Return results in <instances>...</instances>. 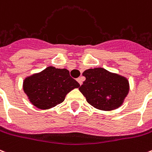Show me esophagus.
I'll list each match as a JSON object with an SVG mask.
<instances>
[{
    "instance_id": "34e87169",
    "label": "esophagus",
    "mask_w": 152,
    "mask_h": 152,
    "mask_svg": "<svg viewBox=\"0 0 152 152\" xmlns=\"http://www.w3.org/2000/svg\"><path fill=\"white\" fill-rule=\"evenodd\" d=\"M77 81H78L79 84H80L81 85V84H83V81H84V79L82 78V77H79V78L77 79Z\"/></svg>"
}]
</instances>
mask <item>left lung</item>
<instances>
[{"instance_id":"1","label":"left lung","mask_w":152,"mask_h":152,"mask_svg":"<svg viewBox=\"0 0 152 152\" xmlns=\"http://www.w3.org/2000/svg\"><path fill=\"white\" fill-rule=\"evenodd\" d=\"M85 81L79 88L89 104L104 111L119 107L129 91L126 78L102 68H90L83 72Z\"/></svg>"}]
</instances>
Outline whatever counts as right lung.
I'll return each instance as SVG.
<instances>
[{"instance_id": "right-lung-1", "label": "right lung", "mask_w": 152, "mask_h": 152, "mask_svg": "<svg viewBox=\"0 0 152 152\" xmlns=\"http://www.w3.org/2000/svg\"><path fill=\"white\" fill-rule=\"evenodd\" d=\"M79 87L80 84L70 76L68 70L52 66L26 78L23 84L30 102L40 109L60 104L69 91Z\"/></svg>"}]
</instances>
